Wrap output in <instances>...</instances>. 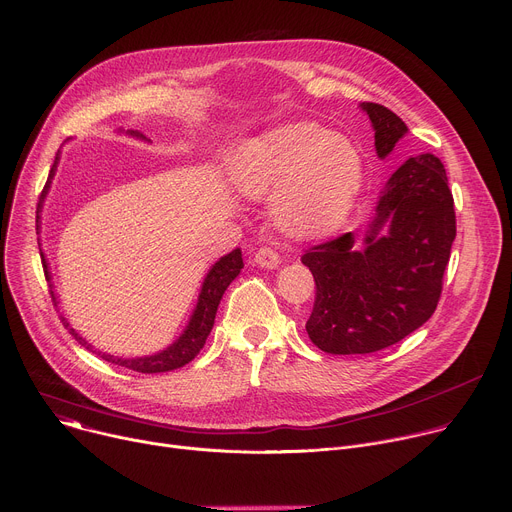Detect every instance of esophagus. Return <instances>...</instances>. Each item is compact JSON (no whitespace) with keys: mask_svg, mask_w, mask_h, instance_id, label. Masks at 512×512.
<instances>
[{"mask_svg":"<svg viewBox=\"0 0 512 512\" xmlns=\"http://www.w3.org/2000/svg\"><path fill=\"white\" fill-rule=\"evenodd\" d=\"M255 263L263 269H275L279 265V253L273 247H261L255 253Z\"/></svg>","mask_w":512,"mask_h":512,"instance_id":"1","label":"esophagus"}]
</instances>
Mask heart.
<instances>
[{
    "instance_id": "1",
    "label": "heart",
    "mask_w": 512,
    "mask_h": 512,
    "mask_svg": "<svg viewBox=\"0 0 512 512\" xmlns=\"http://www.w3.org/2000/svg\"><path fill=\"white\" fill-rule=\"evenodd\" d=\"M364 158L346 137L294 123L251 139L239 150L233 178L241 192L271 198L275 223L302 237L336 231L364 186Z\"/></svg>"
}]
</instances>
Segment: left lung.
<instances>
[{
  "label": "left lung",
  "instance_id": "1",
  "mask_svg": "<svg viewBox=\"0 0 512 512\" xmlns=\"http://www.w3.org/2000/svg\"><path fill=\"white\" fill-rule=\"evenodd\" d=\"M360 109L385 160L409 129L383 105ZM454 239V198L442 160H405L383 186L362 245L346 233L302 255L316 281L310 340L328 354H369L423 326L440 300Z\"/></svg>",
  "mask_w": 512,
  "mask_h": 512
}]
</instances>
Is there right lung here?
I'll return each instance as SVG.
<instances>
[{
  "label": "right lung",
  "mask_w": 512,
  "mask_h": 512,
  "mask_svg": "<svg viewBox=\"0 0 512 512\" xmlns=\"http://www.w3.org/2000/svg\"><path fill=\"white\" fill-rule=\"evenodd\" d=\"M127 135L143 139V141H150L148 137H145L139 131H127ZM58 160H60V156L56 154V160H54V166L50 168V174H48L46 186L42 190V198H40L38 208H42L44 198H46V194L50 190L52 178L56 174ZM38 218H36V229L40 227L38 225L40 223ZM40 257H42V263H44L46 279L50 281V271H48V263H46V257H44L42 249H40ZM241 269H243L241 249H235L229 255L221 257L208 269V273H206V277L202 281V287H200L198 302H196V306L192 310V316H190L184 332L170 346H166L164 350L148 354V356H135V358H121V356H113V354H107V352H99L101 358H105L107 362L119 364V367H123V369L137 371V373H166V371H174V369L184 367V364H188L200 352V348L204 346V342H206V338H208V334H210V330L214 326V316H216L218 304H221L223 294L227 291V287L233 283V279L241 273ZM52 300L56 302L54 291H52ZM62 322L68 328V332L75 336V340L79 344H83L87 350H93V344H89L75 328H72L66 318H62ZM93 352H97V350H93Z\"/></svg>",
  "instance_id": "1"
}]
</instances>
